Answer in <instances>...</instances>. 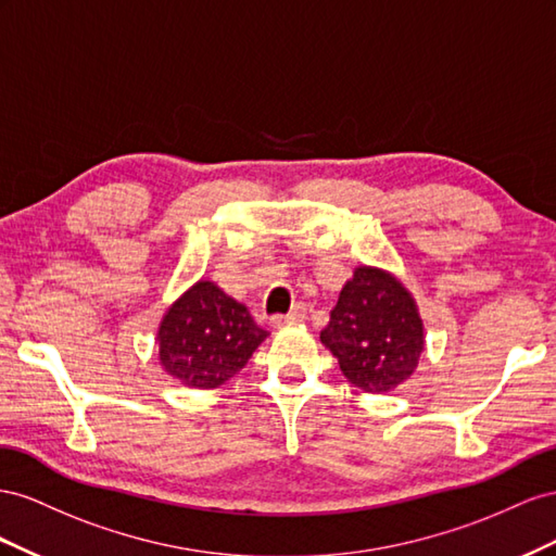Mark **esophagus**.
Masks as SVG:
<instances>
[{
    "label": "esophagus",
    "instance_id": "esophagus-1",
    "mask_svg": "<svg viewBox=\"0 0 556 556\" xmlns=\"http://www.w3.org/2000/svg\"><path fill=\"white\" fill-rule=\"evenodd\" d=\"M305 319H307V305L298 303V305H293V309L289 314H277L269 321H273V326H283V324H300Z\"/></svg>",
    "mask_w": 556,
    "mask_h": 556
}]
</instances>
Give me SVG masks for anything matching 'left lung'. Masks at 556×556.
<instances>
[{
    "label": "left lung",
    "mask_w": 556,
    "mask_h": 556,
    "mask_svg": "<svg viewBox=\"0 0 556 556\" xmlns=\"http://www.w3.org/2000/svg\"><path fill=\"white\" fill-rule=\"evenodd\" d=\"M321 342L354 387L387 393L417 370L424 324L415 298L399 279L361 265L340 291Z\"/></svg>",
    "instance_id": "obj_1"
}]
</instances>
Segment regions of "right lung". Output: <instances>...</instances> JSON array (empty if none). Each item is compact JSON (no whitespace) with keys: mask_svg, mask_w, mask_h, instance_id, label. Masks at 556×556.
<instances>
[{"mask_svg":"<svg viewBox=\"0 0 556 556\" xmlns=\"http://www.w3.org/2000/svg\"><path fill=\"white\" fill-rule=\"evenodd\" d=\"M267 338L249 309L214 281L200 279L163 316L157 354L167 375L193 389H216L240 372Z\"/></svg>","mask_w":556,"mask_h":556,"instance_id":"add662e5","label":"right lung"}]
</instances>
